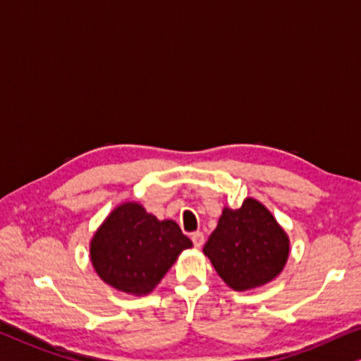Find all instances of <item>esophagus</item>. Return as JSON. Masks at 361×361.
<instances>
[{
    "instance_id": "1",
    "label": "esophagus",
    "mask_w": 361,
    "mask_h": 361,
    "mask_svg": "<svg viewBox=\"0 0 361 361\" xmlns=\"http://www.w3.org/2000/svg\"><path fill=\"white\" fill-rule=\"evenodd\" d=\"M192 242H193V245H195L197 248H200L204 243V235H203V232H200V231H197V232H193L192 234Z\"/></svg>"
}]
</instances>
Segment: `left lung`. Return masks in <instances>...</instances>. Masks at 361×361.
Instances as JSON below:
<instances>
[{"label": "left lung", "mask_w": 361, "mask_h": 361, "mask_svg": "<svg viewBox=\"0 0 361 361\" xmlns=\"http://www.w3.org/2000/svg\"><path fill=\"white\" fill-rule=\"evenodd\" d=\"M203 253L231 289L243 292L273 281L289 257V237L274 216L253 198L224 208Z\"/></svg>", "instance_id": "obj_1"}]
</instances>
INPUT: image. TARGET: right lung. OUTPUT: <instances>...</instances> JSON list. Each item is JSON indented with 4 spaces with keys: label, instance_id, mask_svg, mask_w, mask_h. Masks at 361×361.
I'll return each instance as SVG.
<instances>
[{
    "label": "right lung",
    "instance_id": "1",
    "mask_svg": "<svg viewBox=\"0 0 361 361\" xmlns=\"http://www.w3.org/2000/svg\"><path fill=\"white\" fill-rule=\"evenodd\" d=\"M192 240L174 221H159L142 204L127 202L113 209L90 242L92 264L114 289L147 295Z\"/></svg>",
    "mask_w": 361,
    "mask_h": 361
}]
</instances>
